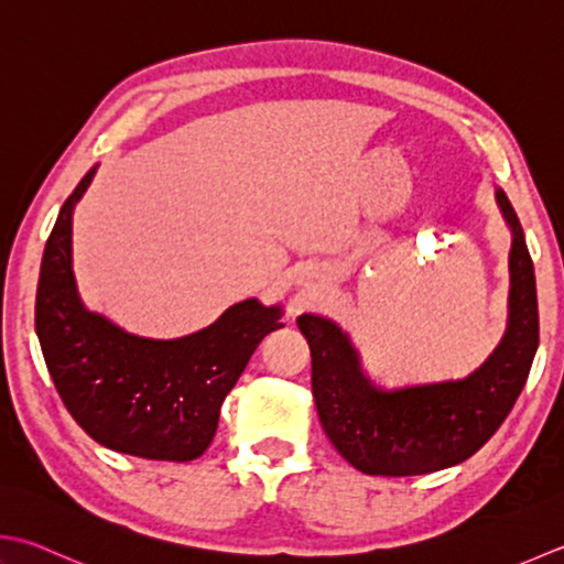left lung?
<instances>
[{"instance_id": "1", "label": "left lung", "mask_w": 564, "mask_h": 564, "mask_svg": "<svg viewBox=\"0 0 564 564\" xmlns=\"http://www.w3.org/2000/svg\"><path fill=\"white\" fill-rule=\"evenodd\" d=\"M511 227L509 325L491 357L457 381L383 389L361 369L347 333L329 317H297L313 357L319 423L351 467L373 477H415L469 459L489 443L521 395L538 351L540 319L531 251L509 197L496 187Z\"/></svg>"}]
</instances>
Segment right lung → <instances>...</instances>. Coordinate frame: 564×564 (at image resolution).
<instances>
[{"mask_svg":"<svg viewBox=\"0 0 564 564\" xmlns=\"http://www.w3.org/2000/svg\"><path fill=\"white\" fill-rule=\"evenodd\" d=\"M95 173L97 165L63 203L43 251L36 291L43 359L65 408L95 443L143 459H197L253 349L283 327V307L247 297L213 325L175 339L131 335L87 311L73 273V209Z\"/></svg>","mask_w":564,"mask_h":564,"instance_id":"add662e5","label":"right lung"}]
</instances>
